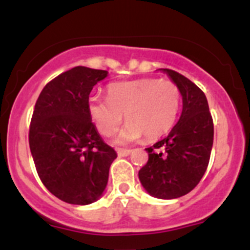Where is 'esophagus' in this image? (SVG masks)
I'll return each instance as SVG.
<instances>
[{
	"label": "esophagus",
	"mask_w": 250,
	"mask_h": 250,
	"mask_svg": "<svg viewBox=\"0 0 250 250\" xmlns=\"http://www.w3.org/2000/svg\"><path fill=\"white\" fill-rule=\"evenodd\" d=\"M130 152H132V150L129 149H117L118 156H128Z\"/></svg>",
	"instance_id": "esophagus-1"
}]
</instances>
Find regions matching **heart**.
<instances>
[{
	"instance_id": "b5f03b06",
	"label": "heart",
	"mask_w": 250,
	"mask_h": 250,
	"mask_svg": "<svg viewBox=\"0 0 250 250\" xmlns=\"http://www.w3.org/2000/svg\"><path fill=\"white\" fill-rule=\"evenodd\" d=\"M107 95L91 96L89 112L105 137L117 130L125 115L128 123L117 137L120 144L135 142L143 135L146 140L159 139L173 127L181 107L178 85L159 78L112 83Z\"/></svg>"
}]
</instances>
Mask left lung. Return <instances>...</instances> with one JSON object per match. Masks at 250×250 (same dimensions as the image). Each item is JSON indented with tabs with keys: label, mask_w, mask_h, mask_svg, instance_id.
<instances>
[{
	"label": "left lung",
	"mask_w": 250,
	"mask_h": 250,
	"mask_svg": "<svg viewBox=\"0 0 250 250\" xmlns=\"http://www.w3.org/2000/svg\"><path fill=\"white\" fill-rule=\"evenodd\" d=\"M168 74L181 90L183 108L169 134L146 147L149 160L139 171L142 186L159 199H174L193 190L204 176L214 142V123L205 94L172 69Z\"/></svg>",
	"instance_id": "obj_1"
}]
</instances>
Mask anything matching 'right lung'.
Here are the masks:
<instances>
[{
  "label": "right lung",
  "mask_w": 250,
  "mask_h": 250,
  "mask_svg": "<svg viewBox=\"0 0 250 250\" xmlns=\"http://www.w3.org/2000/svg\"><path fill=\"white\" fill-rule=\"evenodd\" d=\"M107 71L78 66L48 82L36 100L29 145L43 186L68 204L96 202L117 157L91 122L89 95Z\"/></svg>",
  "instance_id": "add662e5"
}]
</instances>
